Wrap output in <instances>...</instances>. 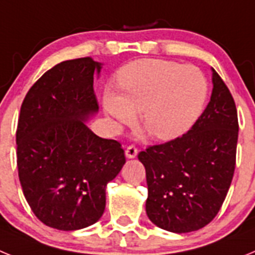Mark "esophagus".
Returning a JSON list of instances; mask_svg holds the SVG:
<instances>
[{"label":"esophagus","instance_id":"1","mask_svg":"<svg viewBox=\"0 0 255 255\" xmlns=\"http://www.w3.org/2000/svg\"><path fill=\"white\" fill-rule=\"evenodd\" d=\"M138 154V149L134 147V145H129V147L125 149V155L128 158H135Z\"/></svg>","mask_w":255,"mask_h":255}]
</instances>
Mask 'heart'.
I'll return each mask as SVG.
<instances>
[{"label": "heart", "mask_w": 255, "mask_h": 255, "mask_svg": "<svg viewBox=\"0 0 255 255\" xmlns=\"http://www.w3.org/2000/svg\"><path fill=\"white\" fill-rule=\"evenodd\" d=\"M117 80L123 94L105 92L106 112L121 125H129L135 111H140L143 125L159 140H172L189 131L208 100L203 71L175 61H134L119 71Z\"/></svg>", "instance_id": "heart-1"}]
</instances>
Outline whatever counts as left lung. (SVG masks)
Instances as JSON below:
<instances>
[{
  "label": "left lung",
  "instance_id": "obj_1",
  "mask_svg": "<svg viewBox=\"0 0 255 255\" xmlns=\"http://www.w3.org/2000/svg\"><path fill=\"white\" fill-rule=\"evenodd\" d=\"M211 101L186 134L138 154L145 167V211L155 226L185 234L208 225L227 195L236 162L238 111L212 69Z\"/></svg>",
  "mask_w": 255,
  "mask_h": 255
}]
</instances>
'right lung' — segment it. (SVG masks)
<instances>
[{
  "label": "right lung",
  "instance_id": "add662e5",
  "mask_svg": "<svg viewBox=\"0 0 255 255\" xmlns=\"http://www.w3.org/2000/svg\"><path fill=\"white\" fill-rule=\"evenodd\" d=\"M91 57L57 64L29 89L16 130L22 193L39 221L74 231L96 224L106 207V186L125 164L121 144L87 126L98 112Z\"/></svg>",
  "mask_w": 255,
  "mask_h": 255
}]
</instances>
